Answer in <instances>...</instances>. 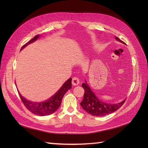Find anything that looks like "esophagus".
I'll use <instances>...</instances> for the list:
<instances>
[{"label": "esophagus", "mask_w": 148, "mask_h": 148, "mask_svg": "<svg viewBox=\"0 0 148 148\" xmlns=\"http://www.w3.org/2000/svg\"><path fill=\"white\" fill-rule=\"evenodd\" d=\"M79 83V80L77 77H73L72 78V81H71V83L73 85V86H76V85H78Z\"/></svg>", "instance_id": "esophagus-1"}]
</instances>
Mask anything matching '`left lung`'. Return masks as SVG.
Wrapping results in <instances>:
<instances>
[{"mask_svg":"<svg viewBox=\"0 0 148 148\" xmlns=\"http://www.w3.org/2000/svg\"><path fill=\"white\" fill-rule=\"evenodd\" d=\"M115 38L120 42L124 43L123 41L117 37ZM82 87L84 90V94L83 99L80 103V105L86 112L93 116L101 117V116L110 114L118 110L125 102V99L117 104H108V103L104 102L96 96L95 93L88 86L86 82L82 84Z\"/></svg>","mask_w":148,"mask_h":148,"instance_id":"obj_1","label":"left lung"}]
</instances>
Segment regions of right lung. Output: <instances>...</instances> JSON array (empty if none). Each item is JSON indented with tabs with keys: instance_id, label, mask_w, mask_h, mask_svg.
<instances>
[{
	"instance_id": "add662e5",
	"label": "right lung",
	"mask_w": 148,
	"mask_h": 148,
	"mask_svg": "<svg viewBox=\"0 0 148 148\" xmlns=\"http://www.w3.org/2000/svg\"><path fill=\"white\" fill-rule=\"evenodd\" d=\"M39 34L35 36L32 39L22 46L21 50L23 49L26 46H27L28 44L35 41L39 38ZM71 88V78H70L66 82H65V83L62 85V86L59 89V90L54 95L52 96L51 98H49L47 101L39 102L28 101L22 96L19 92H18L22 102H23V104L28 110L35 115L44 116L55 112L60 107L62 98H63L64 95L67 91Z\"/></svg>"
}]
</instances>
